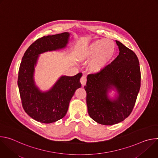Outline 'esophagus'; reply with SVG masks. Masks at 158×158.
I'll return each instance as SVG.
<instances>
[{"label": "esophagus", "instance_id": "obj_1", "mask_svg": "<svg viewBox=\"0 0 158 158\" xmlns=\"http://www.w3.org/2000/svg\"><path fill=\"white\" fill-rule=\"evenodd\" d=\"M80 82H81L82 85H83V86L85 85V84H86V82H87V78H86V77L84 76H82V77L81 78V80H80Z\"/></svg>", "mask_w": 158, "mask_h": 158}]
</instances>
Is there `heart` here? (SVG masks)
Here are the masks:
<instances>
[{"label": "heart", "mask_w": 158, "mask_h": 158, "mask_svg": "<svg viewBox=\"0 0 158 158\" xmlns=\"http://www.w3.org/2000/svg\"><path fill=\"white\" fill-rule=\"evenodd\" d=\"M115 45L110 40L99 39L93 42L81 56L82 61L90 62L89 71L93 73L102 71L115 55Z\"/></svg>", "instance_id": "b5f03b06"}]
</instances>
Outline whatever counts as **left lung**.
Here are the masks:
<instances>
[{
  "instance_id": "1",
  "label": "left lung",
  "mask_w": 158,
  "mask_h": 158,
  "mask_svg": "<svg viewBox=\"0 0 158 158\" xmlns=\"http://www.w3.org/2000/svg\"><path fill=\"white\" fill-rule=\"evenodd\" d=\"M119 53L110 64L87 77L84 89L89 116L99 124L113 125L123 121L132 110L141 86V71L137 56L116 40ZM117 94L110 98L108 93Z\"/></svg>"
}]
</instances>
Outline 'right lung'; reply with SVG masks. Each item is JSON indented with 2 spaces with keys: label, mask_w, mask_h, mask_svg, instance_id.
<instances>
[{
  "label": "right lung",
  "mask_w": 158,
  "mask_h": 158,
  "mask_svg": "<svg viewBox=\"0 0 158 158\" xmlns=\"http://www.w3.org/2000/svg\"><path fill=\"white\" fill-rule=\"evenodd\" d=\"M69 37V32H63L38 39L31 45L22 59L17 84L22 106L26 113L38 122L49 124L63 118L75 91L81 87V73L71 77L60 76L46 91H41L34 80L35 67L39 55L65 48Z\"/></svg>",
  "instance_id": "add662e5"
}]
</instances>
